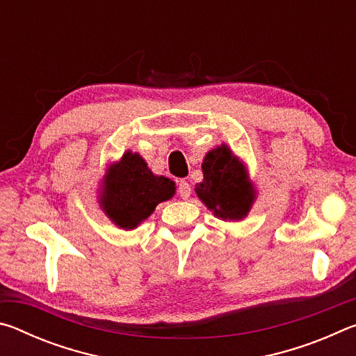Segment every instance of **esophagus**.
Here are the masks:
<instances>
[{"label": "esophagus", "mask_w": 356, "mask_h": 356, "mask_svg": "<svg viewBox=\"0 0 356 356\" xmlns=\"http://www.w3.org/2000/svg\"><path fill=\"white\" fill-rule=\"evenodd\" d=\"M177 191H179V196L182 197V200H188L191 195V186L188 182H186V180H179Z\"/></svg>", "instance_id": "obj_1"}]
</instances>
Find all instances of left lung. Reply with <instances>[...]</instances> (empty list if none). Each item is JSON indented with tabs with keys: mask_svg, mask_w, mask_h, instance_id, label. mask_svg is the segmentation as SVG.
<instances>
[{
	"mask_svg": "<svg viewBox=\"0 0 356 356\" xmlns=\"http://www.w3.org/2000/svg\"><path fill=\"white\" fill-rule=\"evenodd\" d=\"M204 180L196 185V195L221 220H243L256 200V190L238 156L226 144L204 156Z\"/></svg>",
	"mask_w": 356,
	"mask_h": 356,
	"instance_id": "obj_1",
	"label": "left lung"
}]
</instances>
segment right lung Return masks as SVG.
Returning <instances> with one entry per match:
<instances>
[{
    "instance_id": "right-lung-1",
    "label": "right lung",
    "mask_w": 356,
    "mask_h": 356,
    "mask_svg": "<svg viewBox=\"0 0 356 356\" xmlns=\"http://www.w3.org/2000/svg\"><path fill=\"white\" fill-rule=\"evenodd\" d=\"M100 207L114 225L135 229L150 216L156 204L176 193L171 179L154 176L140 154L127 150L122 159L106 170Z\"/></svg>"
}]
</instances>
